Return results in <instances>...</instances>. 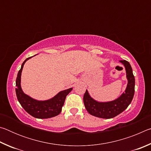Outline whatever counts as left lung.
<instances>
[{
    "instance_id": "obj_1",
    "label": "left lung",
    "mask_w": 151,
    "mask_h": 151,
    "mask_svg": "<svg viewBox=\"0 0 151 151\" xmlns=\"http://www.w3.org/2000/svg\"><path fill=\"white\" fill-rule=\"evenodd\" d=\"M120 62L123 64L127 72L128 85L125 93L116 100L107 103H99L89 95L87 90L83 96L85 108L89 114L103 119H111L123 112L131 104L134 94V76L130 63L125 60Z\"/></svg>"
}]
</instances>
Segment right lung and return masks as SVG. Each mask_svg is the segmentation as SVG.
I'll list each match as a JSON object with an SVG mask.
<instances>
[{
	"mask_svg": "<svg viewBox=\"0 0 151 151\" xmlns=\"http://www.w3.org/2000/svg\"><path fill=\"white\" fill-rule=\"evenodd\" d=\"M31 57L27 58L22 64L18 73L16 80V94L17 99L25 111L30 115L37 119H48L57 116L62 111L66 96L72 91L73 88L61 91L50 100L39 101L30 98L22 92L20 86V76L25 62Z\"/></svg>",
	"mask_w": 151,
	"mask_h": 151,
	"instance_id": "obj_1",
	"label": "right lung"
}]
</instances>
